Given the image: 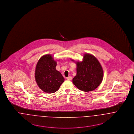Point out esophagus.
<instances>
[{
	"mask_svg": "<svg viewBox=\"0 0 134 134\" xmlns=\"http://www.w3.org/2000/svg\"><path fill=\"white\" fill-rule=\"evenodd\" d=\"M66 79L68 80H69V81H70V80H72V77H71V76H69V77H68L67 78H66Z\"/></svg>",
	"mask_w": 134,
	"mask_h": 134,
	"instance_id": "1",
	"label": "esophagus"
}]
</instances>
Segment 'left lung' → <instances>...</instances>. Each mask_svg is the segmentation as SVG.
<instances>
[{"label":"left lung","instance_id":"8db88e82","mask_svg":"<svg viewBox=\"0 0 134 134\" xmlns=\"http://www.w3.org/2000/svg\"><path fill=\"white\" fill-rule=\"evenodd\" d=\"M76 64V75L72 79L75 86L83 92H91L98 87L103 81L104 71L97 58L87 53L84 54L82 61Z\"/></svg>","mask_w":134,"mask_h":134}]
</instances>
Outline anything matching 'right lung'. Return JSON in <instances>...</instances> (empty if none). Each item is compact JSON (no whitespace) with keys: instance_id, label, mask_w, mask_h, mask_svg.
<instances>
[{"instance_id":"obj_1","label":"right lung","mask_w":134,"mask_h":134,"mask_svg":"<svg viewBox=\"0 0 134 134\" xmlns=\"http://www.w3.org/2000/svg\"><path fill=\"white\" fill-rule=\"evenodd\" d=\"M57 64L52 55L47 54L42 56L36 65L35 81L45 93H55L64 82V77L56 70Z\"/></svg>"}]
</instances>
